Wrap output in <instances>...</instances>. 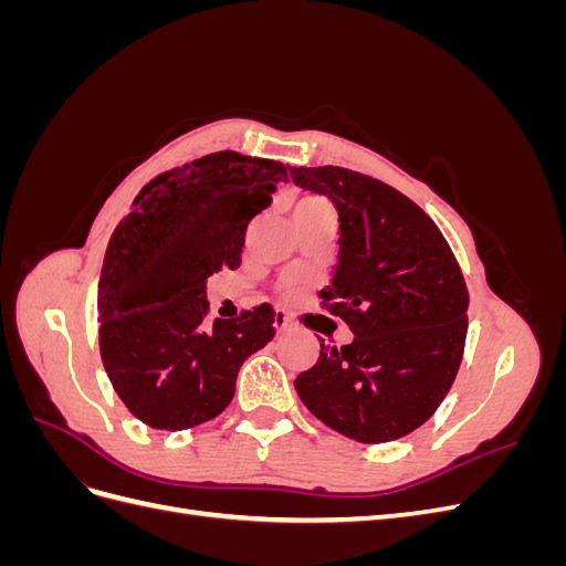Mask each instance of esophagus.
Listing matches in <instances>:
<instances>
[{
	"instance_id": "34e87169",
	"label": "esophagus",
	"mask_w": 566,
	"mask_h": 566,
	"mask_svg": "<svg viewBox=\"0 0 566 566\" xmlns=\"http://www.w3.org/2000/svg\"><path fill=\"white\" fill-rule=\"evenodd\" d=\"M273 328H276V333L281 335V333H285L287 328H290V321H287V316L283 314V312H276L273 314Z\"/></svg>"
}]
</instances>
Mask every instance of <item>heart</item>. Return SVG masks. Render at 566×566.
<instances>
[{
  "mask_svg": "<svg viewBox=\"0 0 566 566\" xmlns=\"http://www.w3.org/2000/svg\"><path fill=\"white\" fill-rule=\"evenodd\" d=\"M297 208H331L328 202H325L323 198H304Z\"/></svg>",
  "mask_w": 566,
  "mask_h": 566,
  "instance_id": "b5f03b06",
  "label": "heart"
}]
</instances>
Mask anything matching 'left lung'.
<instances>
[{
  "instance_id": "left-lung-1",
  "label": "left lung",
  "mask_w": 566,
  "mask_h": 566,
  "mask_svg": "<svg viewBox=\"0 0 566 566\" xmlns=\"http://www.w3.org/2000/svg\"><path fill=\"white\" fill-rule=\"evenodd\" d=\"M293 181L328 196L339 217L325 310L354 339H321L314 368L295 389L335 432L364 443L401 439L430 420L460 368L468 287L434 221L413 200L345 167H290Z\"/></svg>"
}]
</instances>
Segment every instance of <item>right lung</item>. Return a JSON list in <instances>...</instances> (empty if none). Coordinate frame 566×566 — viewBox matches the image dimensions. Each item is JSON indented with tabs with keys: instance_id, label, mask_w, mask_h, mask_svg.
I'll use <instances>...</instances> for the list:
<instances>
[{
	"instance_id": "1",
	"label": "right lung",
	"mask_w": 566,
	"mask_h": 566,
	"mask_svg": "<svg viewBox=\"0 0 566 566\" xmlns=\"http://www.w3.org/2000/svg\"><path fill=\"white\" fill-rule=\"evenodd\" d=\"M283 163L221 150L148 181L111 235L98 279V345L117 397L153 430L217 418L243 361L273 339L269 304L205 321L208 279L241 266L250 219Z\"/></svg>"
}]
</instances>
